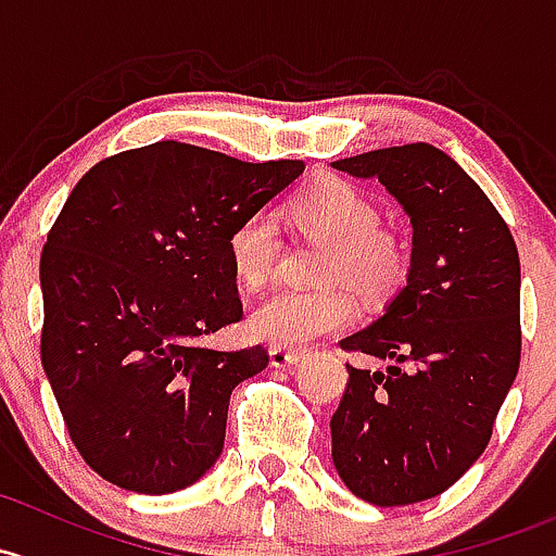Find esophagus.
<instances>
[{
	"label": "esophagus",
	"instance_id": "obj_1",
	"mask_svg": "<svg viewBox=\"0 0 556 556\" xmlns=\"http://www.w3.org/2000/svg\"><path fill=\"white\" fill-rule=\"evenodd\" d=\"M268 356H271L274 367H293L303 359V356H306V352H301V349L271 346V349H268Z\"/></svg>",
	"mask_w": 556,
	"mask_h": 556
}]
</instances>
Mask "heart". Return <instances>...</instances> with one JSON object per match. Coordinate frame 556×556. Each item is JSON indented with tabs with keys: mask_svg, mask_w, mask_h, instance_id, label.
Returning <instances> with one entry per match:
<instances>
[{
	"mask_svg": "<svg viewBox=\"0 0 556 556\" xmlns=\"http://www.w3.org/2000/svg\"><path fill=\"white\" fill-rule=\"evenodd\" d=\"M285 218L298 233L323 242L314 279L317 288H279L250 314V330L274 346L298 349L352 325L354 298L338 282H349L359 295L383 298L407 277L402 239L381 226V207L367 191L341 175H325L285 204ZM279 231L271 215L248 213L226 237L231 274L244 288H258L279 258Z\"/></svg>",
	"mask_w": 556,
	"mask_h": 556,
	"instance_id": "b5f03b06",
	"label": "heart"
}]
</instances>
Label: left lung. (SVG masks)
I'll use <instances>...</instances> for the list:
<instances>
[{
	"instance_id": "obj_1",
	"label": "left lung",
	"mask_w": 556,
	"mask_h": 556,
	"mask_svg": "<svg viewBox=\"0 0 556 556\" xmlns=\"http://www.w3.org/2000/svg\"><path fill=\"white\" fill-rule=\"evenodd\" d=\"M378 180L413 224L405 290L343 352L389 362L349 365L332 413V464L354 495L407 506L445 493L493 437L522 354L519 255L475 180L429 143L389 146L332 162Z\"/></svg>"
}]
</instances>
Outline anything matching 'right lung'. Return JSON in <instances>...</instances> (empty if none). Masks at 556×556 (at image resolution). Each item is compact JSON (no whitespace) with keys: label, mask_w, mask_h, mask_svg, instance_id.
<instances>
[{"label":"right lung","mask_w":556,"mask_h":556,"mask_svg":"<svg viewBox=\"0 0 556 556\" xmlns=\"http://www.w3.org/2000/svg\"><path fill=\"white\" fill-rule=\"evenodd\" d=\"M301 173L156 140L68 194L39 261V354L74 447L111 484L165 495L218 460L233 386L268 365L263 346L200 343L242 317L226 237Z\"/></svg>","instance_id":"obj_1"}]
</instances>
